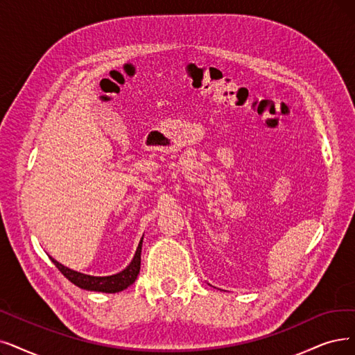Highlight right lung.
Masks as SVG:
<instances>
[{
	"instance_id": "1",
	"label": "right lung",
	"mask_w": 355,
	"mask_h": 355,
	"mask_svg": "<svg viewBox=\"0 0 355 355\" xmlns=\"http://www.w3.org/2000/svg\"><path fill=\"white\" fill-rule=\"evenodd\" d=\"M141 246H143V239L137 248V252L134 254V259L131 261V263L126 266L123 271H121L119 274L110 275V277H92V275H86L81 274L77 271H73L64 265H61L60 262H56L53 258H51V261L53 262V265L60 269L61 274L68 279L73 282L74 286L84 288V290H90V291H102V293H119L125 288H128L131 284H134V281L137 279L138 274H139V268H141Z\"/></svg>"
}]
</instances>
